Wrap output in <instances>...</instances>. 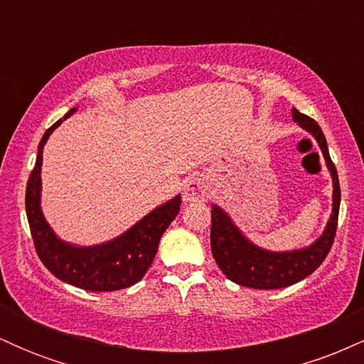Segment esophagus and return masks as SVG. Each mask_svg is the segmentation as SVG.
I'll return each instance as SVG.
<instances>
[{
    "label": "esophagus",
    "mask_w": 364,
    "mask_h": 364,
    "mask_svg": "<svg viewBox=\"0 0 364 364\" xmlns=\"http://www.w3.org/2000/svg\"><path fill=\"white\" fill-rule=\"evenodd\" d=\"M207 183L202 178H190L183 186V200L188 203L203 202L207 196Z\"/></svg>",
    "instance_id": "obj_1"
}]
</instances>
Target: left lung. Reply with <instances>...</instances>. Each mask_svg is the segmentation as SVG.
<instances>
[{
  "instance_id": "1",
  "label": "left lung",
  "mask_w": 364,
  "mask_h": 364,
  "mask_svg": "<svg viewBox=\"0 0 364 364\" xmlns=\"http://www.w3.org/2000/svg\"><path fill=\"white\" fill-rule=\"evenodd\" d=\"M292 121L299 124L315 139L325 159L330 178H332V212L325 225L323 232L303 248L274 252L255 245L248 236L237 228L232 217L223 207L212 203V225L210 246L217 265L229 281L253 289H281L303 281L315 272L325 260L333 237H336L337 219L341 207V186L337 178V169L330 159L327 140L323 132L310 116L301 114L292 107Z\"/></svg>"
}]
</instances>
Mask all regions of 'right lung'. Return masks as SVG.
<instances>
[{"label": "right lung", "instance_id": "1", "mask_svg": "<svg viewBox=\"0 0 364 364\" xmlns=\"http://www.w3.org/2000/svg\"><path fill=\"white\" fill-rule=\"evenodd\" d=\"M77 107H72L44 133L37 149L34 171L31 173L25 191V208L32 237L41 262L53 275L66 284L85 291H119L133 286L144 277L156 257L159 241L169 224L176 219L181 207V195L164 202L144 215L139 223L99 245H75L61 240L46 220L41 196H43V152L51 133Z\"/></svg>", "mask_w": 364, "mask_h": 364}]
</instances>
